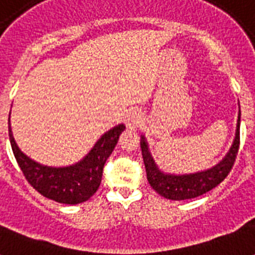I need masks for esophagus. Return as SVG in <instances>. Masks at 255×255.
<instances>
[{
	"label": "esophagus",
	"mask_w": 255,
	"mask_h": 255,
	"mask_svg": "<svg viewBox=\"0 0 255 255\" xmlns=\"http://www.w3.org/2000/svg\"><path fill=\"white\" fill-rule=\"evenodd\" d=\"M143 123V115H141V112L137 111V110H133L127 115L126 118V126H127L128 129H131V131H135L137 128L141 126Z\"/></svg>",
	"instance_id": "34e87169"
}]
</instances>
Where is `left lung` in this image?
I'll use <instances>...</instances> for the list:
<instances>
[{
  "mask_svg": "<svg viewBox=\"0 0 255 255\" xmlns=\"http://www.w3.org/2000/svg\"><path fill=\"white\" fill-rule=\"evenodd\" d=\"M240 124H241V110L238 111L237 129H236V136H234L233 144H232L229 152L214 167L200 170L196 173L173 174L165 173L163 170H160L152 157L145 136L141 135L140 147H141V153H143L144 165L147 170L148 182L160 196H163L168 200H174V201L198 197V196L216 188L218 184H221L225 180L236 161L238 148H240Z\"/></svg>",
  "mask_w": 255,
  "mask_h": 255,
  "instance_id": "obj_1",
  "label": "left lung"
}]
</instances>
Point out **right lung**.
I'll return each mask as SVG.
<instances>
[{"label":"right lung","mask_w":255,"mask_h":255,"mask_svg":"<svg viewBox=\"0 0 255 255\" xmlns=\"http://www.w3.org/2000/svg\"><path fill=\"white\" fill-rule=\"evenodd\" d=\"M124 129V124H118L103 133L91 148V151L81 161L73 165L49 167L34 161L19 149L13 137L9 118L10 144L26 180L42 196L69 205H77L87 201L98 190L102 182L104 164L114 151Z\"/></svg>","instance_id":"1"}]
</instances>
